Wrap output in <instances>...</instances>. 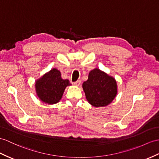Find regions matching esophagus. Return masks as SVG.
I'll return each instance as SVG.
<instances>
[{
  "label": "esophagus",
  "mask_w": 159,
  "mask_h": 159,
  "mask_svg": "<svg viewBox=\"0 0 159 159\" xmlns=\"http://www.w3.org/2000/svg\"><path fill=\"white\" fill-rule=\"evenodd\" d=\"M81 84V81L80 80H77L76 82H73V85H74V86H79V85Z\"/></svg>",
  "instance_id": "1"
}]
</instances>
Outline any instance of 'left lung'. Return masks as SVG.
Here are the masks:
<instances>
[{
    "instance_id": "8db88e82",
    "label": "left lung",
    "mask_w": 159,
    "mask_h": 159,
    "mask_svg": "<svg viewBox=\"0 0 159 159\" xmlns=\"http://www.w3.org/2000/svg\"><path fill=\"white\" fill-rule=\"evenodd\" d=\"M82 87L88 102L96 107L108 105L117 92V83L113 77L98 69L89 73L88 79L83 83Z\"/></svg>"
}]
</instances>
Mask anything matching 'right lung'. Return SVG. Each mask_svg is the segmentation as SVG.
<instances>
[{
    "instance_id": "obj_1",
    "label": "right lung",
    "mask_w": 159,
    "mask_h": 159,
    "mask_svg": "<svg viewBox=\"0 0 159 159\" xmlns=\"http://www.w3.org/2000/svg\"><path fill=\"white\" fill-rule=\"evenodd\" d=\"M70 85L68 80L62 79L59 70L53 69L37 81L36 89L42 102L53 104L59 101L65 88Z\"/></svg>"
}]
</instances>
